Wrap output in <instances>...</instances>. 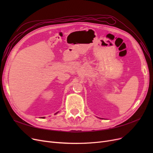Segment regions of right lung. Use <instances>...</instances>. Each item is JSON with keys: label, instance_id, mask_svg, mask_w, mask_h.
Here are the masks:
<instances>
[{"label": "right lung", "instance_id": "right-lung-1", "mask_svg": "<svg viewBox=\"0 0 153 153\" xmlns=\"http://www.w3.org/2000/svg\"><path fill=\"white\" fill-rule=\"evenodd\" d=\"M43 118H44V117H43Z\"/></svg>", "mask_w": 153, "mask_h": 153}]
</instances>
